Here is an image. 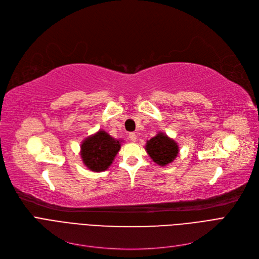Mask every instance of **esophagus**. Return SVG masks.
<instances>
[{
	"label": "esophagus",
	"mask_w": 259,
	"mask_h": 259,
	"mask_svg": "<svg viewBox=\"0 0 259 259\" xmlns=\"http://www.w3.org/2000/svg\"><path fill=\"white\" fill-rule=\"evenodd\" d=\"M129 140H130L131 142H135V141H137V134L133 133V132L129 133Z\"/></svg>",
	"instance_id": "34e87169"
}]
</instances>
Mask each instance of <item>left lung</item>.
I'll list each match as a JSON object with an SVG mask.
<instances>
[{
  "label": "left lung",
  "mask_w": 259,
  "mask_h": 259,
  "mask_svg": "<svg viewBox=\"0 0 259 259\" xmlns=\"http://www.w3.org/2000/svg\"><path fill=\"white\" fill-rule=\"evenodd\" d=\"M146 150L157 165L166 166L178 156L179 146L165 133L159 132L156 137L147 142Z\"/></svg>",
  "instance_id": "1"
}]
</instances>
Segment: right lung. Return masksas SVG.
<instances>
[{
    "instance_id": "1",
    "label": "right lung",
    "mask_w": 259,
    "mask_h": 259,
    "mask_svg": "<svg viewBox=\"0 0 259 259\" xmlns=\"http://www.w3.org/2000/svg\"><path fill=\"white\" fill-rule=\"evenodd\" d=\"M120 142L100 130L87 138L80 146V156L85 166L94 172L105 171L119 151Z\"/></svg>"
}]
</instances>
